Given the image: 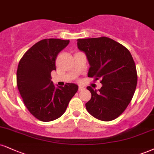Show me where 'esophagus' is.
I'll use <instances>...</instances> for the list:
<instances>
[{
  "label": "esophagus",
  "instance_id": "34e87169",
  "mask_svg": "<svg viewBox=\"0 0 154 154\" xmlns=\"http://www.w3.org/2000/svg\"><path fill=\"white\" fill-rule=\"evenodd\" d=\"M79 91H82V90H85V88H83L82 86H79V88H78Z\"/></svg>",
  "mask_w": 154,
  "mask_h": 154
}]
</instances>
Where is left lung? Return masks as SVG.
<instances>
[{
  "instance_id": "left-lung-1",
  "label": "left lung",
  "mask_w": 154,
  "mask_h": 154,
  "mask_svg": "<svg viewBox=\"0 0 154 154\" xmlns=\"http://www.w3.org/2000/svg\"><path fill=\"white\" fill-rule=\"evenodd\" d=\"M77 47L90 64L89 77L100 79L102 88L91 92L85 104L91 116L110 121L123 112L132 100L137 85V72L132 55L122 44L107 37L77 39Z\"/></svg>"
}]
</instances>
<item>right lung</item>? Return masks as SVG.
<instances>
[{
	"mask_svg": "<svg viewBox=\"0 0 154 154\" xmlns=\"http://www.w3.org/2000/svg\"><path fill=\"white\" fill-rule=\"evenodd\" d=\"M69 43V40L59 38L41 40L24 54L18 63V91L26 108L41 121L61 117L78 90L74 83L55 88L51 80V72L56 70L57 55Z\"/></svg>",
	"mask_w": 154,
	"mask_h": 154,
	"instance_id": "add662e5",
	"label": "right lung"
}]
</instances>
